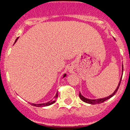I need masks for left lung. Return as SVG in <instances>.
Instances as JSON below:
<instances>
[{
    "label": "left lung",
    "mask_w": 130,
    "mask_h": 130,
    "mask_svg": "<svg viewBox=\"0 0 130 130\" xmlns=\"http://www.w3.org/2000/svg\"><path fill=\"white\" fill-rule=\"evenodd\" d=\"M123 65H122V72H123ZM122 77H121L120 81V83H119V84H118V85L117 88V89H115V91H114L113 93L112 94V95H109V96L106 97V98H102V99H94V100L88 99H87V98H85V97L83 96V95L81 94L80 92H79V98H80V99L82 100L83 102H86V103H88V104H98L102 103V102H104V101H106V100L110 99V98H112V96H113V95L115 94V93H116L117 91H118V88H119L120 85V83H121V80H122Z\"/></svg>",
    "instance_id": "8db88e82"
}]
</instances>
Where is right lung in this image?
<instances>
[{
  "label": "right lung",
  "instance_id": "obj_1",
  "mask_svg": "<svg viewBox=\"0 0 130 130\" xmlns=\"http://www.w3.org/2000/svg\"><path fill=\"white\" fill-rule=\"evenodd\" d=\"M17 39H18V38H17ZM17 39L16 40H15V42H16V41H17ZM66 75H67L66 74H65V75H64L63 77L66 76ZM57 96H58V93H57V92L56 95H55V98H55V99H57ZM55 101H54V100H52V101H49V102H47V103L39 104H31V105H33V106H36V107H45V106H48V105H50L52 104H54V102H55Z\"/></svg>",
  "mask_w": 130,
  "mask_h": 130
}]
</instances>
